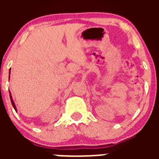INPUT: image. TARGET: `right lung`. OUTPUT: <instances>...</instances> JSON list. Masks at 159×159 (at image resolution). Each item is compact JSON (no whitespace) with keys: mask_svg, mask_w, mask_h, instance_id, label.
Wrapping results in <instances>:
<instances>
[{"mask_svg":"<svg viewBox=\"0 0 159 159\" xmlns=\"http://www.w3.org/2000/svg\"><path fill=\"white\" fill-rule=\"evenodd\" d=\"M9 78H10V76H9ZM9 93H10V98H11V104H12V105H13V107H14V110H15V111H17V109H16V106H15V105H14V101H13V99H12V97H11V92H10V91H9Z\"/></svg>","mask_w":159,"mask_h":159,"instance_id":"add662e5","label":"right lung"}]
</instances>
